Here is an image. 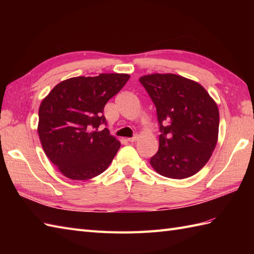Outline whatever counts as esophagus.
I'll use <instances>...</instances> for the list:
<instances>
[{"label":"esophagus","mask_w":254,"mask_h":254,"mask_svg":"<svg viewBox=\"0 0 254 254\" xmlns=\"http://www.w3.org/2000/svg\"><path fill=\"white\" fill-rule=\"evenodd\" d=\"M137 139H138V135L136 134V135H134L133 137H128V138H127V141H128V142H131V143H133V142H136Z\"/></svg>","instance_id":"obj_1"}]
</instances>
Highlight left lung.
<instances>
[{"mask_svg": "<svg viewBox=\"0 0 254 254\" xmlns=\"http://www.w3.org/2000/svg\"><path fill=\"white\" fill-rule=\"evenodd\" d=\"M157 110L161 134L150 158L157 174L186 179L206 165L218 141L219 111L201 84L181 75L155 73L139 77Z\"/></svg>", "mask_w": 254, "mask_h": 254, "instance_id": "obj_1", "label": "left lung"}]
</instances>
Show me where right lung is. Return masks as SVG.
Here are the masks:
<instances>
[{
  "instance_id": "right-lung-1",
  "label": "right lung",
  "mask_w": 254,
  "mask_h": 254,
  "mask_svg": "<svg viewBox=\"0 0 254 254\" xmlns=\"http://www.w3.org/2000/svg\"><path fill=\"white\" fill-rule=\"evenodd\" d=\"M128 74L102 73L71 77L56 85L39 107V134L47 157L72 180H87L102 174L121 144L108 128L102 115L106 104L121 90Z\"/></svg>"
}]
</instances>
